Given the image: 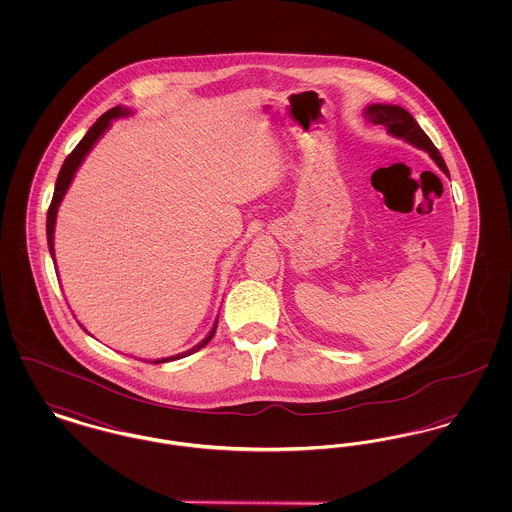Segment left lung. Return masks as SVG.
I'll list each match as a JSON object with an SVG mask.
<instances>
[{
    "instance_id": "1",
    "label": "left lung",
    "mask_w": 512,
    "mask_h": 512,
    "mask_svg": "<svg viewBox=\"0 0 512 512\" xmlns=\"http://www.w3.org/2000/svg\"><path fill=\"white\" fill-rule=\"evenodd\" d=\"M365 117L372 124H382L388 128L391 136L395 138H403L405 142L413 144L418 149H424L430 153V157L438 163L439 169L449 176L447 165L438 151V147L432 144V140L426 136V132L418 126V122L414 121L413 115L399 107V105H384V103H374L368 105L365 109Z\"/></svg>"
}]
</instances>
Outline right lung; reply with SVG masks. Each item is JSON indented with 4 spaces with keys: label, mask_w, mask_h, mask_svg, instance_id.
<instances>
[{
    "label": "right lung",
    "mask_w": 512,
    "mask_h": 512,
    "mask_svg": "<svg viewBox=\"0 0 512 512\" xmlns=\"http://www.w3.org/2000/svg\"><path fill=\"white\" fill-rule=\"evenodd\" d=\"M124 115H130V111H128V109H124V107H121V105H117V107L109 109L107 113H103V115L99 117L98 121L94 122V126L88 130V134H86V136H84V138L78 142V146L74 147L73 151L69 153V157L65 159V163H63V167H61V171H59L57 182H55V192H53V199H51V205H49L48 209V222H46V230H48L49 253H51L53 261H55V253H53V232H55V219H57V209H59V205H61L63 197H65L67 190H69V186H71V182H73L74 172H76V169L80 167V163L84 161V157L88 155V151H90L92 146L98 142L99 136H101V134H103V132L109 128L111 121H113V119H119V117H124ZM215 332H217V322H215L213 330L209 332V336H207L205 340L199 341L195 347L188 349V351H184V353H180V355L169 357V359H157V361H153V365H159V363H169V361H176V359H180V357H188V355H192V353L199 351L201 347H205L209 341L213 340Z\"/></svg>",
    "instance_id": "obj_1"
}]
</instances>
